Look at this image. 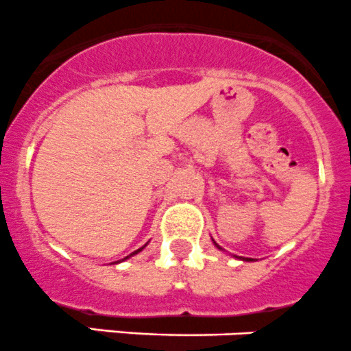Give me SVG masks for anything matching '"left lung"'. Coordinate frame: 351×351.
<instances>
[{"mask_svg":"<svg viewBox=\"0 0 351 351\" xmlns=\"http://www.w3.org/2000/svg\"><path fill=\"white\" fill-rule=\"evenodd\" d=\"M247 261H250V258H247Z\"/></svg>","mask_w":351,"mask_h":351,"instance_id":"1","label":"left lung"}]
</instances>
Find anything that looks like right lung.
<instances>
[{"label": "right lung", "instance_id": "right-lung-1", "mask_svg": "<svg viewBox=\"0 0 351 351\" xmlns=\"http://www.w3.org/2000/svg\"><path fill=\"white\" fill-rule=\"evenodd\" d=\"M137 252H141V248H138V250H135V252H134V254H137ZM134 254H132V255H134Z\"/></svg>", "mask_w": 351, "mask_h": 351}]
</instances>
